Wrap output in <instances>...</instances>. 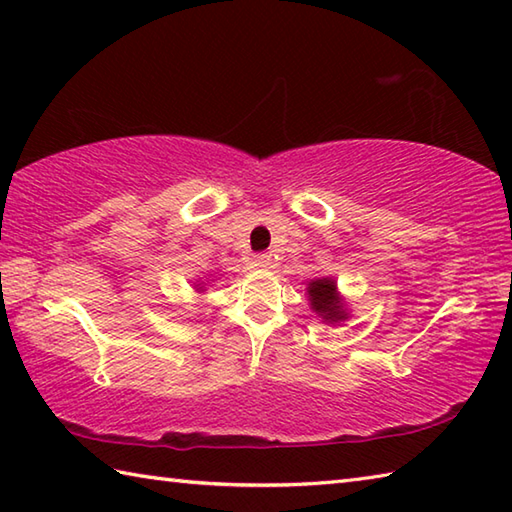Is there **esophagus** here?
Instances as JSON below:
<instances>
[{
  "label": "esophagus",
  "instance_id": "obj_1",
  "mask_svg": "<svg viewBox=\"0 0 512 512\" xmlns=\"http://www.w3.org/2000/svg\"><path fill=\"white\" fill-rule=\"evenodd\" d=\"M253 266L255 268H268L270 266L268 255H253Z\"/></svg>",
  "mask_w": 512,
  "mask_h": 512
}]
</instances>
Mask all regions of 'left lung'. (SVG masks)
Instances as JSON below:
<instances>
[{"mask_svg":"<svg viewBox=\"0 0 512 512\" xmlns=\"http://www.w3.org/2000/svg\"><path fill=\"white\" fill-rule=\"evenodd\" d=\"M310 310L325 325H341L350 319V310L345 306V299L336 288V281L332 277H317L308 281L306 288Z\"/></svg>","mask_w":512,"mask_h":512,"instance_id":"obj_1","label":"left lung"}]
</instances>
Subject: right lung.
Masks as SVG:
<instances>
[{
	"mask_svg": "<svg viewBox=\"0 0 512 512\" xmlns=\"http://www.w3.org/2000/svg\"><path fill=\"white\" fill-rule=\"evenodd\" d=\"M193 288H195V290H198V292H204V284H202V281H200V284H198V281H195V284H193Z\"/></svg>",
	"mask_w": 512,
	"mask_h": 512,
	"instance_id": "add662e5",
	"label": "right lung"
}]
</instances>
